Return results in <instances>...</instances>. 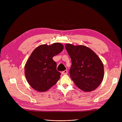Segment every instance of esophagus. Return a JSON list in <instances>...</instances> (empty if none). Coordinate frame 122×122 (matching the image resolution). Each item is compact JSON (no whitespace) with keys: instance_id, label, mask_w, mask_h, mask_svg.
<instances>
[{"instance_id":"34e87169","label":"esophagus","mask_w":122,"mask_h":122,"mask_svg":"<svg viewBox=\"0 0 122 122\" xmlns=\"http://www.w3.org/2000/svg\"><path fill=\"white\" fill-rule=\"evenodd\" d=\"M67 73H68V71L67 70H65V71L61 72V74H63V75L67 74Z\"/></svg>"}]
</instances>
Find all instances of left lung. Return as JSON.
I'll list each match as a JSON object with an SVG mask.
<instances>
[{
	"instance_id": "left-lung-1",
	"label": "left lung",
	"mask_w": 122,
	"mask_h": 122,
	"mask_svg": "<svg viewBox=\"0 0 122 122\" xmlns=\"http://www.w3.org/2000/svg\"><path fill=\"white\" fill-rule=\"evenodd\" d=\"M65 48L72 61L70 77L76 86L86 92L96 89L104 77V66L100 58L83 45L67 44Z\"/></svg>"
}]
</instances>
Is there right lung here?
<instances>
[{"label":"right lung","instance_id":"add662e5","mask_svg":"<svg viewBox=\"0 0 122 122\" xmlns=\"http://www.w3.org/2000/svg\"><path fill=\"white\" fill-rule=\"evenodd\" d=\"M64 49L60 43L40 45L32 51L25 65V76L30 86L38 92L48 90L58 81L61 73L56 70L53 57Z\"/></svg>","mask_w":122,"mask_h":122}]
</instances>
